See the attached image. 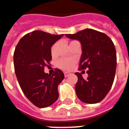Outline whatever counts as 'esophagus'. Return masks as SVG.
<instances>
[{
    "mask_svg": "<svg viewBox=\"0 0 129 129\" xmlns=\"http://www.w3.org/2000/svg\"><path fill=\"white\" fill-rule=\"evenodd\" d=\"M64 76H65V77H68L69 75H71V73L64 72Z\"/></svg>",
    "mask_w": 129,
    "mask_h": 129,
    "instance_id": "1",
    "label": "esophagus"
}]
</instances>
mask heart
Wrapping results in <instances>:
<instances>
[{
    "mask_svg": "<svg viewBox=\"0 0 129 129\" xmlns=\"http://www.w3.org/2000/svg\"><path fill=\"white\" fill-rule=\"evenodd\" d=\"M54 47L55 45H54L52 47V53L53 54L54 52ZM75 63V60L73 58H62L60 59L58 62V66L59 68L62 69L63 70H71L73 67V66Z\"/></svg>",
    "mask_w": 129,
    "mask_h": 129,
    "instance_id": "obj_1",
    "label": "heart"
}]
</instances>
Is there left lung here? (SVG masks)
Returning <instances> with one entry per match:
<instances>
[{"label": "left lung", "instance_id": "8db88e82", "mask_svg": "<svg viewBox=\"0 0 129 129\" xmlns=\"http://www.w3.org/2000/svg\"><path fill=\"white\" fill-rule=\"evenodd\" d=\"M65 36L80 42L82 53L79 70L88 69L86 79L83 78L81 73H75L78 78L75 85L77 97L82 102L89 104L100 102L114 83L117 63L114 43L105 34L91 28Z\"/></svg>", "mask_w": 129, "mask_h": 129}]
</instances>
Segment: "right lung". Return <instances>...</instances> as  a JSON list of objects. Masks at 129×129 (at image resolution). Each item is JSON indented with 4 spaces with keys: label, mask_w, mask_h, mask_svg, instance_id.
Returning a JSON list of instances; mask_svg holds the SVG:
<instances>
[{
    "label": "right lung",
    "mask_w": 129,
    "mask_h": 129,
    "mask_svg": "<svg viewBox=\"0 0 129 129\" xmlns=\"http://www.w3.org/2000/svg\"><path fill=\"white\" fill-rule=\"evenodd\" d=\"M63 36L35 30L24 35L15 47L13 62L17 81L24 95L39 108L52 105L58 98V86L64 78L58 69L44 72L52 60L51 47Z\"/></svg>",
    "instance_id": "obj_1"
}]
</instances>
